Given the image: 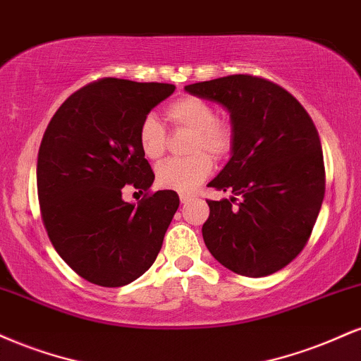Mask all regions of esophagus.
Segmentation results:
<instances>
[{"label": "esophagus", "instance_id": "1", "mask_svg": "<svg viewBox=\"0 0 361 361\" xmlns=\"http://www.w3.org/2000/svg\"><path fill=\"white\" fill-rule=\"evenodd\" d=\"M194 197H196V196H194V194H185V192L179 194V199H180V202H182V204H188V202L192 201Z\"/></svg>", "mask_w": 361, "mask_h": 361}]
</instances>
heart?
Masks as SVG:
<instances>
[{"instance_id":"1","label":"heart","mask_w":361,"mask_h":361,"mask_svg":"<svg viewBox=\"0 0 361 361\" xmlns=\"http://www.w3.org/2000/svg\"><path fill=\"white\" fill-rule=\"evenodd\" d=\"M167 120L176 130L192 131L188 159L167 160L157 169V182L165 189L190 192L213 171L214 159H224L235 147V130L230 123L216 120V111L197 96H182L165 108ZM138 145L142 154L157 162L167 150V131L159 118L147 114L138 126ZM208 154H206L205 152Z\"/></svg>"}]
</instances>
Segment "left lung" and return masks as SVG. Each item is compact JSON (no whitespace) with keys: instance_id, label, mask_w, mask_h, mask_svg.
Here are the masks:
<instances>
[{"instance_id":"8db88e82","label":"left lung","mask_w":361,"mask_h":361,"mask_svg":"<svg viewBox=\"0 0 361 361\" xmlns=\"http://www.w3.org/2000/svg\"><path fill=\"white\" fill-rule=\"evenodd\" d=\"M185 91L226 108L235 130L230 162L207 184L233 194L230 201H207V250L245 277L277 272L306 247L323 204L324 160L314 123L290 92L255 75H226Z\"/></svg>"}]
</instances>
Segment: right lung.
I'll use <instances>...</instances> for the list:
<instances>
[{"label":"right lung","mask_w":361,"mask_h":361,"mask_svg":"<svg viewBox=\"0 0 361 361\" xmlns=\"http://www.w3.org/2000/svg\"><path fill=\"white\" fill-rule=\"evenodd\" d=\"M173 84L106 78L63 101L38 150L42 221L62 260L87 282L121 287L150 269L179 196L148 192L154 172L138 145V126ZM125 187L146 196L122 199Z\"/></svg>","instance_id":"1"}]
</instances>
